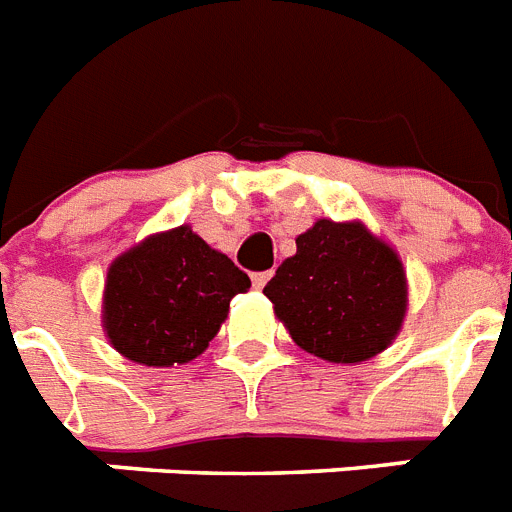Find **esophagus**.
I'll return each instance as SVG.
<instances>
[{
	"label": "esophagus",
	"instance_id": "esophagus-1",
	"mask_svg": "<svg viewBox=\"0 0 512 512\" xmlns=\"http://www.w3.org/2000/svg\"><path fill=\"white\" fill-rule=\"evenodd\" d=\"M270 278H273V270H265V273H252V286H255V289H263Z\"/></svg>",
	"mask_w": 512,
	"mask_h": 512
}]
</instances>
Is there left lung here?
<instances>
[{"instance_id": "left-lung-1", "label": "left lung", "mask_w": 512, "mask_h": 512, "mask_svg": "<svg viewBox=\"0 0 512 512\" xmlns=\"http://www.w3.org/2000/svg\"><path fill=\"white\" fill-rule=\"evenodd\" d=\"M263 294L299 349L333 364L367 362L401 333L409 286L401 257L362 221L328 218L296 236Z\"/></svg>"}]
</instances>
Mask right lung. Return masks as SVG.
<instances>
[{
	"mask_svg": "<svg viewBox=\"0 0 512 512\" xmlns=\"http://www.w3.org/2000/svg\"><path fill=\"white\" fill-rule=\"evenodd\" d=\"M249 278L190 226L161 231L109 265L103 330L114 349L145 367L187 364L208 349Z\"/></svg>",
	"mask_w": 512,
	"mask_h": 512,
	"instance_id": "1",
	"label": "right lung"
}]
</instances>
